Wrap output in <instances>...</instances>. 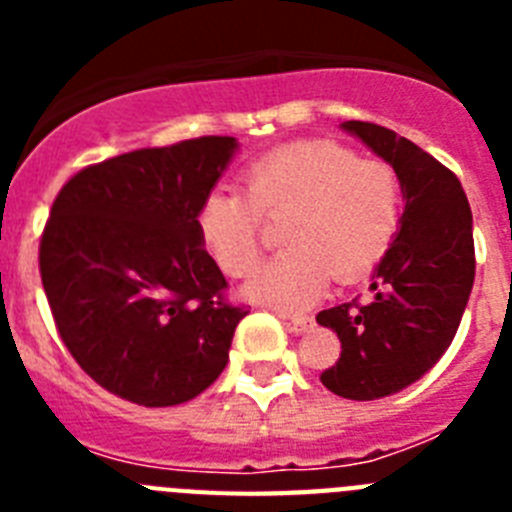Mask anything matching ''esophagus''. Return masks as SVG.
Returning <instances> with one entry per match:
<instances>
[{"label":"esophagus","instance_id":"esophagus-1","mask_svg":"<svg viewBox=\"0 0 512 512\" xmlns=\"http://www.w3.org/2000/svg\"><path fill=\"white\" fill-rule=\"evenodd\" d=\"M310 325H312V318H289L287 320L289 333H295V336H302V333H305Z\"/></svg>","mask_w":512,"mask_h":512}]
</instances>
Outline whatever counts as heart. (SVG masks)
<instances>
[{
    "instance_id": "b5f03b06",
    "label": "heart",
    "mask_w": 512,
    "mask_h": 512,
    "mask_svg": "<svg viewBox=\"0 0 512 512\" xmlns=\"http://www.w3.org/2000/svg\"><path fill=\"white\" fill-rule=\"evenodd\" d=\"M402 184L382 158H359L336 140L277 148L243 171L241 192H210L197 233L225 277H251L264 251V223L279 228L284 251L248 284V297L284 312L305 310L333 279L366 277L400 225Z\"/></svg>"
}]
</instances>
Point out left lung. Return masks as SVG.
I'll return each mask as SVG.
<instances>
[{
    "instance_id": "left-lung-1",
    "label": "left lung",
    "mask_w": 512,
    "mask_h": 512,
    "mask_svg": "<svg viewBox=\"0 0 512 512\" xmlns=\"http://www.w3.org/2000/svg\"><path fill=\"white\" fill-rule=\"evenodd\" d=\"M343 128L395 166L405 212L374 269L372 300L318 312L341 341L320 382L346 400H379L418 382L454 341L474 284L472 210L454 171L413 140L374 122Z\"/></svg>"
}]
</instances>
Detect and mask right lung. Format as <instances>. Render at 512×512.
<instances>
[{"mask_svg":"<svg viewBox=\"0 0 512 512\" xmlns=\"http://www.w3.org/2000/svg\"><path fill=\"white\" fill-rule=\"evenodd\" d=\"M230 135L140 148L74 174L40 235V279L76 364L122 400L169 408L228 364L246 307L202 248L197 210L235 153Z\"/></svg>","mask_w":512,"mask_h":512,"instance_id":"obj_1","label":"right lung"}]
</instances>
